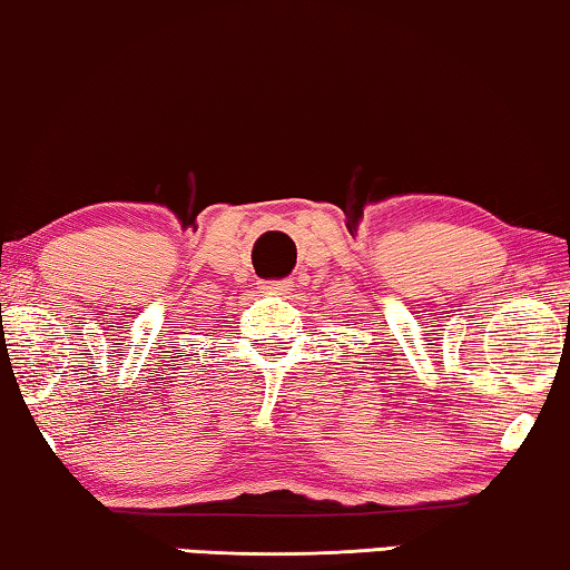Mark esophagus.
<instances>
[{
    "mask_svg": "<svg viewBox=\"0 0 570 570\" xmlns=\"http://www.w3.org/2000/svg\"><path fill=\"white\" fill-rule=\"evenodd\" d=\"M261 288L266 294H288L292 292V282L288 278H278V282H263Z\"/></svg>",
    "mask_w": 570,
    "mask_h": 570,
    "instance_id": "34e87169",
    "label": "esophagus"
}]
</instances>
